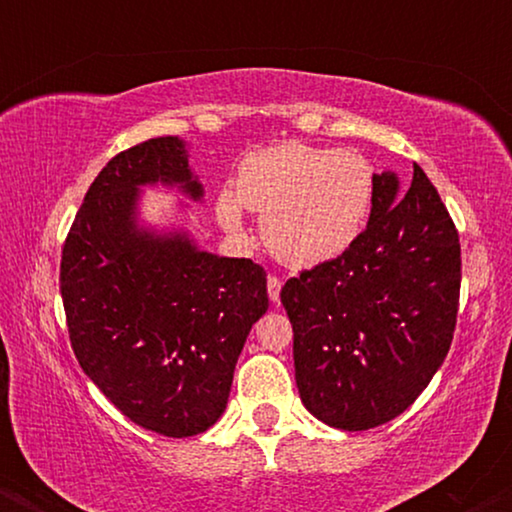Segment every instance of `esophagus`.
<instances>
[{
    "mask_svg": "<svg viewBox=\"0 0 512 512\" xmlns=\"http://www.w3.org/2000/svg\"><path fill=\"white\" fill-rule=\"evenodd\" d=\"M281 286H284V281H281L276 274H269V279H267V291H269V298H272L274 303H279Z\"/></svg>",
    "mask_w": 512,
    "mask_h": 512,
    "instance_id": "obj_1",
    "label": "esophagus"
}]
</instances>
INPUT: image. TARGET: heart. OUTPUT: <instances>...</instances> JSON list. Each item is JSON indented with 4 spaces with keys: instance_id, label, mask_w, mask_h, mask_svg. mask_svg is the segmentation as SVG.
<instances>
[{
    "instance_id": "b5f03b06",
    "label": "heart",
    "mask_w": 512,
    "mask_h": 512,
    "mask_svg": "<svg viewBox=\"0 0 512 512\" xmlns=\"http://www.w3.org/2000/svg\"><path fill=\"white\" fill-rule=\"evenodd\" d=\"M375 173L356 151L286 142L240 163L236 195L219 197V219L240 231L245 209L262 214V238L281 262L310 267L342 255L366 228Z\"/></svg>"
}]
</instances>
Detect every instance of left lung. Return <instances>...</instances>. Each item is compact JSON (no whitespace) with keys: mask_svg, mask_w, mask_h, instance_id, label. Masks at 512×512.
Segmentation results:
<instances>
[{"mask_svg":"<svg viewBox=\"0 0 512 512\" xmlns=\"http://www.w3.org/2000/svg\"><path fill=\"white\" fill-rule=\"evenodd\" d=\"M460 281V236L424 170L404 197L375 175L366 231L281 289L305 409L342 431L402 414L448 356Z\"/></svg>","mask_w":512,"mask_h":512,"instance_id":"1","label":"left lung"}]
</instances>
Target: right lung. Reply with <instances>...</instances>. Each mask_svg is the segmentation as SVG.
Returning a JSON list of instances; mask_svg holds the SVG:
<instances>
[{"label": "right lung", "mask_w": 512, "mask_h": 512, "mask_svg": "<svg viewBox=\"0 0 512 512\" xmlns=\"http://www.w3.org/2000/svg\"><path fill=\"white\" fill-rule=\"evenodd\" d=\"M202 187L185 144L156 137L110 158L62 245L60 291L79 366L129 421L187 438L219 421L245 339L267 313V272L132 226L146 182Z\"/></svg>", "instance_id": "obj_1"}]
</instances>
